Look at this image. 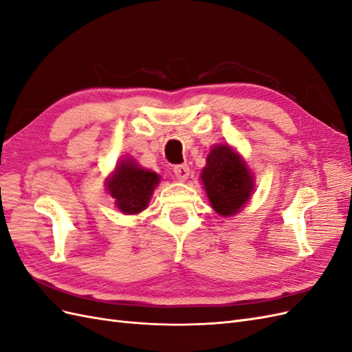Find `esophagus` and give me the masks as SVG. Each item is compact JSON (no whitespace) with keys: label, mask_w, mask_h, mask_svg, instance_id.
<instances>
[{"label":"esophagus","mask_w":352,"mask_h":352,"mask_svg":"<svg viewBox=\"0 0 352 352\" xmlns=\"http://www.w3.org/2000/svg\"><path fill=\"white\" fill-rule=\"evenodd\" d=\"M173 172L176 175V177L179 180H186L189 176V167L186 164H180V166H175Z\"/></svg>","instance_id":"1"}]
</instances>
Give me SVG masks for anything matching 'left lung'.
I'll return each mask as SVG.
<instances>
[{"instance_id": "8db88e82", "label": "left lung", "mask_w": 352, "mask_h": 352, "mask_svg": "<svg viewBox=\"0 0 352 352\" xmlns=\"http://www.w3.org/2000/svg\"><path fill=\"white\" fill-rule=\"evenodd\" d=\"M201 180L212 210L225 217L239 212L254 190V176L247 163L228 144L211 148Z\"/></svg>"}]
</instances>
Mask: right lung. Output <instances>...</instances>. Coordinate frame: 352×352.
I'll list each match as a JSON object with an SVG mask.
<instances>
[{"instance_id": "obj_1", "label": "right lung", "mask_w": 352, "mask_h": 352, "mask_svg": "<svg viewBox=\"0 0 352 352\" xmlns=\"http://www.w3.org/2000/svg\"><path fill=\"white\" fill-rule=\"evenodd\" d=\"M158 184L160 176L155 172L141 167L131 158L119 162L105 180L116 207L124 214H138L145 210Z\"/></svg>"}]
</instances>
